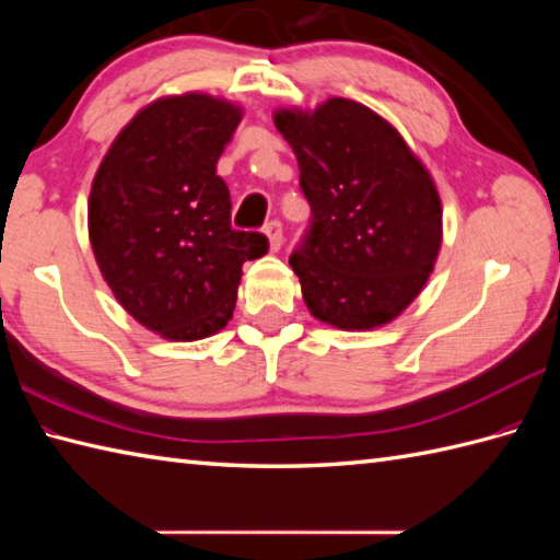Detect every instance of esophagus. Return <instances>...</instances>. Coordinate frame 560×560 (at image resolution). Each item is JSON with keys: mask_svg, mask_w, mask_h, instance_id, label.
I'll return each instance as SVG.
<instances>
[{"mask_svg": "<svg viewBox=\"0 0 560 560\" xmlns=\"http://www.w3.org/2000/svg\"><path fill=\"white\" fill-rule=\"evenodd\" d=\"M265 235H267V241H269V249H271V253H279L281 243H283L281 223H279V221H269V223L265 225Z\"/></svg>", "mask_w": 560, "mask_h": 560, "instance_id": "1", "label": "esophagus"}]
</instances>
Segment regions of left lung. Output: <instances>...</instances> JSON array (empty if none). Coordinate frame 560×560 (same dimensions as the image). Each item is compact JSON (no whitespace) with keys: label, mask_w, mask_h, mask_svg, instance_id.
I'll return each mask as SVG.
<instances>
[{"label":"left lung","mask_w":560,"mask_h":560,"mask_svg":"<svg viewBox=\"0 0 560 560\" xmlns=\"http://www.w3.org/2000/svg\"><path fill=\"white\" fill-rule=\"evenodd\" d=\"M311 201L313 225L291 255L307 311L343 331L389 325L425 287L443 245L431 171L368 105L331 96L277 108Z\"/></svg>","instance_id":"left-lung-1"}]
</instances>
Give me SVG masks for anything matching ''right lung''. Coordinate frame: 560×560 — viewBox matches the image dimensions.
<instances>
[{
  "instance_id": "add662e5",
  "label": "right lung",
  "mask_w": 560,
  "mask_h": 560,
  "mask_svg": "<svg viewBox=\"0 0 560 560\" xmlns=\"http://www.w3.org/2000/svg\"><path fill=\"white\" fill-rule=\"evenodd\" d=\"M241 103L187 91L144 105L105 153L89 195V241L113 295L171 341L217 335L235 311L247 259L267 237L231 229L217 161Z\"/></svg>"
}]
</instances>
